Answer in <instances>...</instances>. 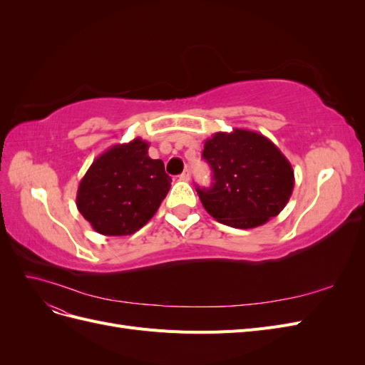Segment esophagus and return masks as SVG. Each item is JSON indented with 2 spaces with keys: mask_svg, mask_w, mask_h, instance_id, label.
<instances>
[{
  "mask_svg": "<svg viewBox=\"0 0 365 365\" xmlns=\"http://www.w3.org/2000/svg\"><path fill=\"white\" fill-rule=\"evenodd\" d=\"M180 180H182V181H189V180H190V172L185 169V170L180 175Z\"/></svg>",
  "mask_w": 365,
  "mask_h": 365,
  "instance_id": "obj_1",
  "label": "esophagus"
}]
</instances>
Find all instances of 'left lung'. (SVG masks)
<instances>
[{"mask_svg":"<svg viewBox=\"0 0 365 365\" xmlns=\"http://www.w3.org/2000/svg\"><path fill=\"white\" fill-rule=\"evenodd\" d=\"M204 160L213 170V185L196 189L217 222L256 228L277 216L294 190V169L282 150L256 130L216 132L205 140Z\"/></svg>","mask_w":365,"mask_h":365,"instance_id":"1","label":"left lung"}]
</instances>
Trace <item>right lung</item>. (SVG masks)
Returning <instances> with one entry per match:
<instances>
[{
	"instance_id": "1",
	"label": "right lung",
	"mask_w": 365,
	"mask_h": 365,
	"mask_svg": "<svg viewBox=\"0 0 365 365\" xmlns=\"http://www.w3.org/2000/svg\"><path fill=\"white\" fill-rule=\"evenodd\" d=\"M149 143L134 138L98 155L77 189L76 205L103 236L134 235L157 213L170 189L161 160L148 155Z\"/></svg>"
}]
</instances>
